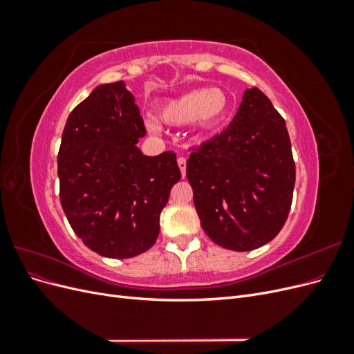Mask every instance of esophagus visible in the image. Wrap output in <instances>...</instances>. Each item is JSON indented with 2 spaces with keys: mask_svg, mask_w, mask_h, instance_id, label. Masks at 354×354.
<instances>
[{
  "mask_svg": "<svg viewBox=\"0 0 354 354\" xmlns=\"http://www.w3.org/2000/svg\"><path fill=\"white\" fill-rule=\"evenodd\" d=\"M177 164H178V168H180V171H181V176H186V158L185 156H180L178 159H177Z\"/></svg>",
  "mask_w": 354,
  "mask_h": 354,
  "instance_id": "obj_1",
  "label": "esophagus"
}]
</instances>
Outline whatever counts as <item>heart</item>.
Listing matches in <instances>:
<instances>
[{
    "instance_id": "1",
    "label": "heart",
    "mask_w": 354,
    "mask_h": 354,
    "mask_svg": "<svg viewBox=\"0 0 354 354\" xmlns=\"http://www.w3.org/2000/svg\"><path fill=\"white\" fill-rule=\"evenodd\" d=\"M229 109L227 94L220 88H195L176 99L158 106V118L168 125H185L196 122L202 128L217 125ZM147 130L158 133L159 125L153 120L146 121Z\"/></svg>"
}]
</instances>
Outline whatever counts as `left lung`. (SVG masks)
<instances>
[{"mask_svg": "<svg viewBox=\"0 0 354 354\" xmlns=\"http://www.w3.org/2000/svg\"><path fill=\"white\" fill-rule=\"evenodd\" d=\"M189 152L186 176L195 208L214 242L251 251L282 230L295 162L285 120L261 90H246L226 130Z\"/></svg>", "mask_w": 354, "mask_h": 354, "instance_id": "1", "label": "left lung"}]
</instances>
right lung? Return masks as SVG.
Returning a JSON list of instances; mask_svg holds the SVG:
<instances>
[{"label":"right lung","instance_id":"right-lung-1","mask_svg":"<svg viewBox=\"0 0 354 354\" xmlns=\"http://www.w3.org/2000/svg\"><path fill=\"white\" fill-rule=\"evenodd\" d=\"M145 134L124 81L94 88L71 112L62 134V208L84 245L109 259H130L153 246L160 211L181 177L173 151L140 152Z\"/></svg>","mask_w":354,"mask_h":354}]
</instances>
